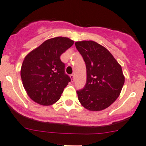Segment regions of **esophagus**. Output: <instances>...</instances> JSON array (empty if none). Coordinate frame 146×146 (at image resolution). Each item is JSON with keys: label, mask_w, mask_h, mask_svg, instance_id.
<instances>
[{"label": "esophagus", "mask_w": 146, "mask_h": 146, "mask_svg": "<svg viewBox=\"0 0 146 146\" xmlns=\"http://www.w3.org/2000/svg\"><path fill=\"white\" fill-rule=\"evenodd\" d=\"M70 78H71V81H72V82H73V81H74V75L71 74L70 76Z\"/></svg>", "instance_id": "esophagus-1"}]
</instances>
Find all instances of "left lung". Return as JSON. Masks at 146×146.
<instances>
[{
  "mask_svg": "<svg viewBox=\"0 0 146 146\" xmlns=\"http://www.w3.org/2000/svg\"><path fill=\"white\" fill-rule=\"evenodd\" d=\"M75 45L87 69L85 87L77 90L78 100L89 110L105 109L117 99L125 83L122 67L106 48L94 41Z\"/></svg>",
  "mask_w": 146,
  "mask_h": 146,
  "instance_id": "obj_1",
  "label": "left lung"
}]
</instances>
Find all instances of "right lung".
I'll list each match as a JSON object with an SVG mask.
<instances>
[{"instance_id":"add662e5","label":"right lung","mask_w":146,"mask_h":146,"mask_svg":"<svg viewBox=\"0 0 146 146\" xmlns=\"http://www.w3.org/2000/svg\"><path fill=\"white\" fill-rule=\"evenodd\" d=\"M73 45L68 38L56 37L45 40L27 55L21 68L23 85L35 102L50 106L60 99L70 78L65 73L60 56Z\"/></svg>"}]
</instances>
